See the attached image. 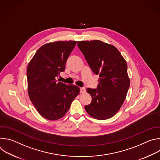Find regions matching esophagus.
I'll use <instances>...</instances> for the list:
<instances>
[{"label":"esophagus","instance_id":"34e87169","mask_svg":"<svg viewBox=\"0 0 160 160\" xmlns=\"http://www.w3.org/2000/svg\"><path fill=\"white\" fill-rule=\"evenodd\" d=\"M86 92V90L84 87H81L80 88V92L81 93H85Z\"/></svg>","mask_w":160,"mask_h":160}]
</instances>
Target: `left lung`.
Returning <instances> with one entry per match:
<instances>
[{
	"label": "left lung",
	"instance_id": "obj_1",
	"mask_svg": "<svg viewBox=\"0 0 160 160\" xmlns=\"http://www.w3.org/2000/svg\"><path fill=\"white\" fill-rule=\"evenodd\" d=\"M78 47L91 70L99 75L98 89H87L92 101L85 109L95 119L110 118L123 105L130 87L127 62L114 45L101 40L78 41Z\"/></svg>",
	"mask_w": 160,
	"mask_h": 160
}]
</instances>
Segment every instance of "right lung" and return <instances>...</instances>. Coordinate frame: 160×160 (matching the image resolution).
<instances>
[{
    "label": "right lung",
    "mask_w": 160,
    "mask_h": 160,
    "mask_svg": "<svg viewBox=\"0 0 160 160\" xmlns=\"http://www.w3.org/2000/svg\"><path fill=\"white\" fill-rule=\"evenodd\" d=\"M77 41H56L43 45L27 67L28 94L40 115L49 120L62 118L80 93L75 85L56 79Z\"/></svg>",
    "instance_id": "right-lung-1"
}]
</instances>
